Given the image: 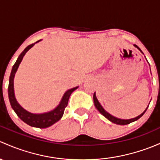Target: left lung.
Returning a JSON list of instances; mask_svg holds the SVG:
<instances>
[{"instance_id": "left-lung-1", "label": "left lung", "mask_w": 160, "mask_h": 160, "mask_svg": "<svg viewBox=\"0 0 160 160\" xmlns=\"http://www.w3.org/2000/svg\"><path fill=\"white\" fill-rule=\"evenodd\" d=\"M133 46L135 47V48H137V49L139 50V51H140L141 53H142V50L139 49V47H137V45H135V44H134ZM93 102H94V105H95L96 108L97 109V110H98L99 112H100L102 116H104V117H105L107 119V120L111 121V122H113V123L118 124V125H127V124H129V123H130V122H134V121H137V120H139V119L140 118V117H142V116L143 115L144 113H145V112L147 110L148 107H149V106H148V107H147V109H146V110H144L143 112H142V113L140 114V115L137 116V117H135V118L129 119V120H123V119H120V118H117V117H113V116L111 115V114L109 113L108 112H107V111L104 110L103 107H102L101 104L100 103V102H99L98 100H97V97H96V93H93Z\"/></svg>"}]
</instances>
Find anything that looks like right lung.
I'll use <instances>...</instances> for the list:
<instances>
[{"label":"right lung","instance_id":"right-lung-1","mask_svg":"<svg viewBox=\"0 0 160 160\" xmlns=\"http://www.w3.org/2000/svg\"><path fill=\"white\" fill-rule=\"evenodd\" d=\"M40 40H38L36 43H32V44L27 47L23 50L22 53L20 54V56L18 57L16 63H14V65L12 67V70H11V75H10L9 86H8V97H9L10 103H11V107H12L13 110H14V112H16L17 115L18 116V117L21 120L26 122L27 124H28L31 127H38V128H48V127L54 124L55 122H57L62 118L65 108H66L67 104H68V100L70 95L79 87H73V88L67 90L63 94L60 102H59L58 105L53 110L46 112H43V113H33V112H31L23 109L18 103V102L16 100V97H15L14 88H13V80H14L15 73H16L20 63L22 61L23 58L26 54L27 52L31 49L32 47H33L35 43H38Z\"/></svg>","mask_w":160,"mask_h":160}]
</instances>
